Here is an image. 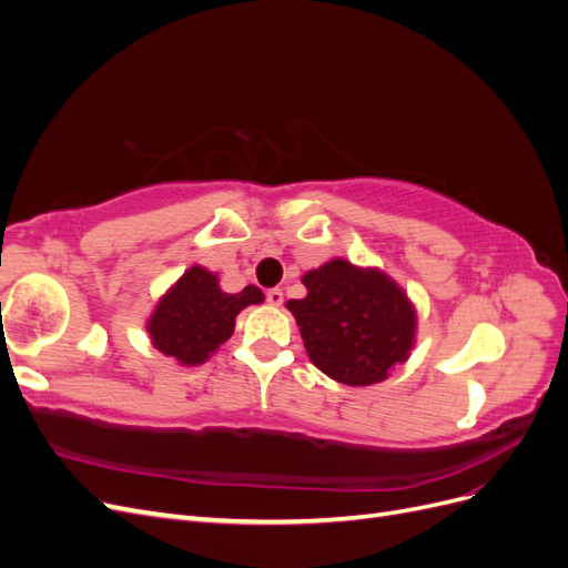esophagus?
<instances>
[{
	"label": "esophagus",
	"mask_w": 568,
	"mask_h": 568,
	"mask_svg": "<svg viewBox=\"0 0 568 568\" xmlns=\"http://www.w3.org/2000/svg\"><path fill=\"white\" fill-rule=\"evenodd\" d=\"M265 298H267L270 305H282L284 303V291L282 288H270Z\"/></svg>",
	"instance_id": "obj_1"
}]
</instances>
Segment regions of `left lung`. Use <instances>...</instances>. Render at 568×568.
<instances>
[{
  "label": "left lung",
  "instance_id": "8db88e82",
  "mask_svg": "<svg viewBox=\"0 0 568 568\" xmlns=\"http://www.w3.org/2000/svg\"><path fill=\"white\" fill-rule=\"evenodd\" d=\"M307 296L286 307L301 326L305 351L332 379L372 386L405 363L417 317L403 288L379 270L332 261L303 277Z\"/></svg>",
  "mask_w": 568,
  "mask_h": 568
}]
</instances>
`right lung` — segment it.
I'll use <instances>...</instances> for the list:
<instances>
[{"label": "right lung", "mask_w": 568, "mask_h": 568, "mask_svg": "<svg viewBox=\"0 0 568 568\" xmlns=\"http://www.w3.org/2000/svg\"><path fill=\"white\" fill-rule=\"evenodd\" d=\"M261 301L263 291L257 286L225 294L215 274L196 265L163 296L146 329L161 353L182 365H201L232 336L236 315Z\"/></svg>", "instance_id": "add662e5"}]
</instances>
